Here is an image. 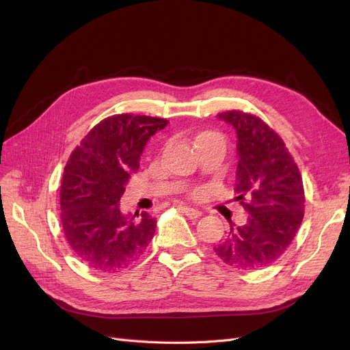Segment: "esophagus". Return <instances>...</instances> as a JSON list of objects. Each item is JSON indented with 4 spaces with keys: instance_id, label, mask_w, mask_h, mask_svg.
Instances as JSON below:
<instances>
[{
    "instance_id": "obj_1",
    "label": "esophagus",
    "mask_w": 350,
    "mask_h": 350,
    "mask_svg": "<svg viewBox=\"0 0 350 350\" xmlns=\"http://www.w3.org/2000/svg\"><path fill=\"white\" fill-rule=\"evenodd\" d=\"M183 213H185V216H188L189 219H198L201 216V211L197 208H191V207H181Z\"/></svg>"
}]
</instances>
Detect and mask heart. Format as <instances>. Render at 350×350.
<instances>
[{
  "mask_svg": "<svg viewBox=\"0 0 350 350\" xmlns=\"http://www.w3.org/2000/svg\"><path fill=\"white\" fill-rule=\"evenodd\" d=\"M211 135H217L216 133H211V131H204V133H201V134H198V137H197V143L200 142V140H203V139H206V137H211Z\"/></svg>",
  "mask_w": 350,
  "mask_h": 350,
  "instance_id": "heart-1",
  "label": "heart"
}]
</instances>
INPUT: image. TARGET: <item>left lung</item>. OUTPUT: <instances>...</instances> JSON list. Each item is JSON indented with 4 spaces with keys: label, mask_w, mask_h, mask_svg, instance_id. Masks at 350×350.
<instances>
[{
    "label": "left lung",
    "mask_w": 350,
    "mask_h": 350,
    "mask_svg": "<svg viewBox=\"0 0 350 350\" xmlns=\"http://www.w3.org/2000/svg\"><path fill=\"white\" fill-rule=\"evenodd\" d=\"M238 135L237 200L247 211L243 225L213 248L232 269L260 270L289 248L304 219L302 176L282 137L257 115L226 111L217 115Z\"/></svg>",
    "instance_id": "obj_1"
}]
</instances>
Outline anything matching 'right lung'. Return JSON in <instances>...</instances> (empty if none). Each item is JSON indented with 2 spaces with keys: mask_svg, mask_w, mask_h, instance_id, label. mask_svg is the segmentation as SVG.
I'll use <instances>...</instances> for the list:
<instances>
[{
  "mask_svg": "<svg viewBox=\"0 0 350 350\" xmlns=\"http://www.w3.org/2000/svg\"><path fill=\"white\" fill-rule=\"evenodd\" d=\"M167 120L118 113L102 120L71 153L59 191L61 225L81 262L102 273L124 270L153 239L156 219L121 213L120 200L140 167L146 143Z\"/></svg>",
  "mask_w": 350,
  "mask_h": 350,
  "instance_id": "add662e5",
  "label": "right lung"
}]
</instances>
